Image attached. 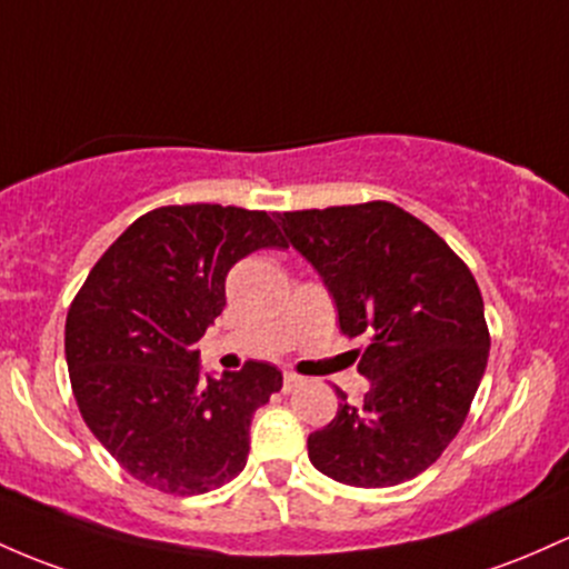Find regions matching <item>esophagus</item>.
I'll return each mask as SVG.
<instances>
[{"mask_svg":"<svg viewBox=\"0 0 569 569\" xmlns=\"http://www.w3.org/2000/svg\"><path fill=\"white\" fill-rule=\"evenodd\" d=\"M299 386H302V378L295 376V372H286V376H283V391H286V395L299 389Z\"/></svg>","mask_w":569,"mask_h":569,"instance_id":"1","label":"esophagus"}]
</instances>
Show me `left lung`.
I'll return each instance as SVG.
<instances>
[{
    "label": "left lung",
    "mask_w": 569,
    "mask_h": 569,
    "mask_svg": "<svg viewBox=\"0 0 569 569\" xmlns=\"http://www.w3.org/2000/svg\"><path fill=\"white\" fill-rule=\"evenodd\" d=\"M291 246L335 299L342 335L370 337L361 405L308 437L323 476L383 489L435 465L483 378L489 329L480 289L442 237L391 202L278 213Z\"/></svg>",
    "instance_id": "left-lung-1"
}]
</instances>
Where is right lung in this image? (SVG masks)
Returning a JSON list of instances; mask_svg holds the SVG:
<instances>
[{
	"instance_id": "right-lung-1",
	"label": "right lung",
	"mask_w": 569,
	"mask_h": 569,
	"mask_svg": "<svg viewBox=\"0 0 569 569\" xmlns=\"http://www.w3.org/2000/svg\"><path fill=\"white\" fill-rule=\"evenodd\" d=\"M259 248H286L264 210L172 204L140 216L74 297L64 353L83 421L146 486L191 497L242 472L251 418L283 376L248 361L202 372L197 346L227 305V274Z\"/></svg>"
}]
</instances>
